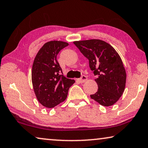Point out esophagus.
Returning <instances> with one entry per match:
<instances>
[{
    "label": "esophagus",
    "mask_w": 148,
    "mask_h": 148,
    "mask_svg": "<svg viewBox=\"0 0 148 148\" xmlns=\"http://www.w3.org/2000/svg\"><path fill=\"white\" fill-rule=\"evenodd\" d=\"M86 80H87V77L85 75H82L81 77V78H79V79H77V81L79 83H84Z\"/></svg>",
    "instance_id": "obj_1"
}]
</instances>
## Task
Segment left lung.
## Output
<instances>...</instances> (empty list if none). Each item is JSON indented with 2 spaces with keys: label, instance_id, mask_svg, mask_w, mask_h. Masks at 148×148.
<instances>
[{
  "label": "left lung",
  "instance_id": "1",
  "mask_svg": "<svg viewBox=\"0 0 148 148\" xmlns=\"http://www.w3.org/2000/svg\"><path fill=\"white\" fill-rule=\"evenodd\" d=\"M73 43L89 60L96 76L97 91L90 95L103 106H111L119 100L125 89L126 73L118 53L108 42L99 39L75 41Z\"/></svg>",
  "mask_w": 148,
  "mask_h": 148
}]
</instances>
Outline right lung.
<instances>
[{
	"label": "right lung",
	"instance_id": "obj_1",
	"mask_svg": "<svg viewBox=\"0 0 148 148\" xmlns=\"http://www.w3.org/2000/svg\"><path fill=\"white\" fill-rule=\"evenodd\" d=\"M69 45L67 42L53 40L46 42L38 51L32 67V83L37 99L47 108H53L67 97L73 79L63 76L57 60L60 51Z\"/></svg>",
	"mask_w": 148,
	"mask_h": 148
}]
</instances>
